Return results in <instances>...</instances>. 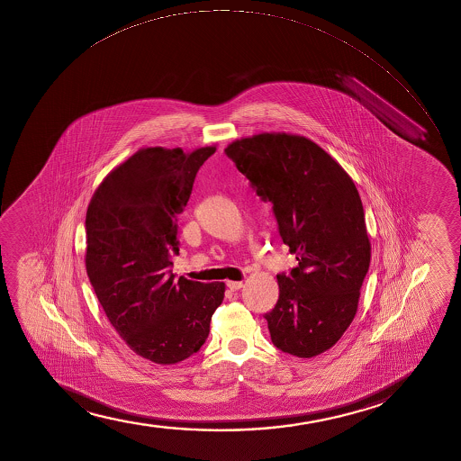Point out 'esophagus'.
I'll return each instance as SVG.
<instances>
[{
  "label": "esophagus",
  "mask_w": 461,
  "mask_h": 461,
  "mask_svg": "<svg viewBox=\"0 0 461 461\" xmlns=\"http://www.w3.org/2000/svg\"><path fill=\"white\" fill-rule=\"evenodd\" d=\"M226 286H228L230 291H239L244 285L243 281H226Z\"/></svg>",
  "instance_id": "obj_1"
}]
</instances>
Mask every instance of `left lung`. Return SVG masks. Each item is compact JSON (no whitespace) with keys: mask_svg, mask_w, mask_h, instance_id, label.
<instances>
[{"mask_svg":"<svg viewBox=\"0 0 461 461\" xmlns=\"http://www.w3.org/2000/svg\"><path fill=\"white\" fill-rule=\"evenodd\" d=\"M263 202L298 266L278 274L280 296L265 313L278 349L311 358L349 328L371 263L365 211L354 181L318 144L259 133L224 149Z\"/></svg>","mask_w":461,"mask_h":461,"instance_id":"obj_1","label":"left lung"}]
</instances>
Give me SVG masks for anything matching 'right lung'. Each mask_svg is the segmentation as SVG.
Listing matches in <instances>:
<instances>
[{
  "mask_svg": "<svg viewBox=\"0 0 461 461\" xmlns=\"http://www.w3.org/2000/svg\"><path fill=\"white\" fill-rule=\"evenodd\" d=\"M217 149L148 148L107 175L86 213V270L109 321L135 354L175 365L196 354L224 283L172 274L178 215Z\"/></svg>",
  "mask_w": 461,
  "mask_h": 461,
  "instance_id": "obj_1",
  "label": "right lung"
}]
</instances>
